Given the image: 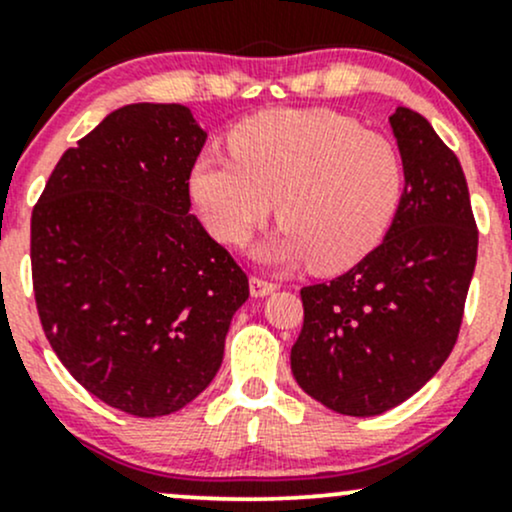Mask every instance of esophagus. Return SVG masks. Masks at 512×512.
I'll use <instances>...</instances> for the list:
<instances>
[{"label":"esophagus","mask_w":512,"mask_h":512,"mask_svg":"<svg viewBox=\"0 0 512 512\" xmlns=\"http://www.w3.org/2000/svg\"><path fill=\"white\" fill-rule=\"evenodd\" d=\"M249 288H251V295H254V298H266L268 293H273V290L278 288L276 283H271V280H263V278H251L249 280Z\"/></svg>","instance_id":"esophagus-1"}]
</instances>
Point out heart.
Segmentation results:
<instances>
[{
  "mask_svg": "<svg viewBox=\"0 0 512 512\" xmlns=\"http://www.w3.org/2000/svg\"><path fill=\"white\" fill-rule=\"evenodd\" d=\"M232 156L205 153L188 188L214 239L244 246L278 200L280 229L263 261L344 271L388 232L405 188L400 153L386 136L332 109H268L236 124Z\"/></svg>",
  "mask_w": 512,
  "mask_h": 512,
  "instance_id": "1",
  "label": "heart"
}]
</instances>
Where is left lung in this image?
Masks as SVG:
<instances>
[{"mask_svg":"<svg viewBox=\"0 0 512 512\" xmlns=\"http://www.w3.org/2000/svg\"><path fill=\"white\" fill-rule=\"evenodd\" d=\"M405 190L386 239L344 276L300 290L305 320L290 368L317 403L381 415L452 354L476 266L478 229L464 170L422 114L390 117Z\"/></svg>","mask_w":512,"mask_h":512,"instance_id":"left-lung-1","label":"left lung"}]
</instances>
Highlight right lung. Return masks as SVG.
<instances>
[{
	"mask_svg": "<svg viewBox=\"0 0 512 512\" xmlns=\"http://www.w3.org/2000/svg\"><path fill=\"white\" fill-rule=\"evenodd\" d=\"M205 139L183 104H126L60 156L31 214L46 339L82 388L136 417L210 386L249 298L246 273L190 214Z\"/></svg>",
	"mask_w": 512,
	"mask_h": 512,
	"instance_id": "right-lung-1",
	"label": "right lung"
}]
</instances>
